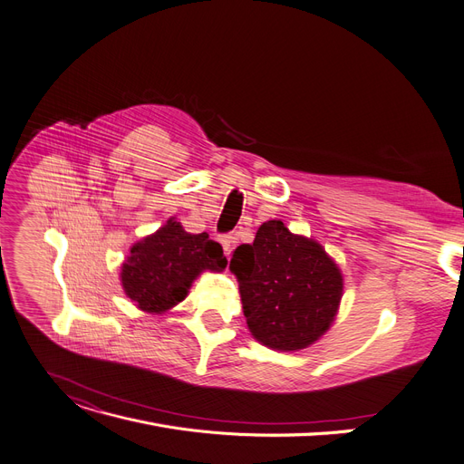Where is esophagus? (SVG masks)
<instances>
[{"instance_id":"esophagus-1","label":"esophagus","mask_w":464,"mask_h":464,"mask_svg":"<svg viewBox=\"0 0 464 464\" xmlns=\"http://www.w3.org/2000/svg\"><path fill=\"white\" fill-rule=\"evenodd\" d=\"M219 243H221V246H224V252L229 254L233 250V246L237 245V237L235 235H221Z\"/></svg>"}]
</instances>
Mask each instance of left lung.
I'll return each instance as SVG.
<instances>
[{
  "instance_id": "left-lung-1",
  "label": "left lung",
  "mask_w": 464,
  "mask_h": 464,
  "mask_svg": "<svg viewBox=\"0 0 464 464\" xmlns=\"http://www.w3.org/2000/svg\"><path fill=\"white\" fill-rule=\"evenodd\" d=\"M229 269L252 335L271 349L297 351L324 334L337 313L343 278L318 243L292 235L280 219L259 226Z\"/></svg>"
}]
</instances>
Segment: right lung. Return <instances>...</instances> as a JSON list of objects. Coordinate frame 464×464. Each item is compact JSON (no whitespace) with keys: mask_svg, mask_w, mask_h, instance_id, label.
Returning a JSON list of instances; mask_svg holds the SVG:
<instances>
[{"mask_svg":"<svg viewBox=\"0 0 464 464\" xmlns=\"http://www.w3.org/2000/svg\"><path fill=\"white\" fill-rule=\"evenodd\" d=\"M226 264L224 250L207 233L191 235L169 219L165 227L130 248L121 280L140 309L163 313L188 295L200 271H221Z\"/></svg>","mask_w":464,"mask_h":464,"instance_id":"add662e5","label":"right lung"}]
</instances>
